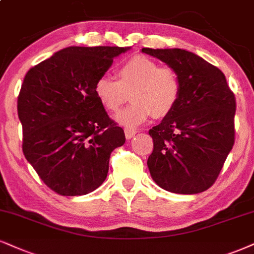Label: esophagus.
I'll use <instances>...</instances> for the list:
<instances>
[{
  "label": "esophagus",
  "instance_id": "34e87169",
  "mask_svg": "<svg viewBox=\"0 0 254 254\" xmlns=\"http://www.w3.org/2000/svg\"><path fill=\"white\" fill-rule=\"evenodd\" d=\"M136 134V130L130 129V128H125V135L127 139H132V137Z\"/></svg>",
  "mask_w": 254,
  "mask_h": 254
}]
</instances>
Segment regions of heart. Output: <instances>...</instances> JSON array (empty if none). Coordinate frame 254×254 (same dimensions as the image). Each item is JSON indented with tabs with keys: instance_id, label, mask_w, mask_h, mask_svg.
<instances>
[{
	"instance_id": "obj_1",
	"label": "heart",
	"mask_w": 254,
	"mask_h": 254,
	"mask_svg": "<svg viewBox=\"0 0 254 254\" xmlns=\"http://www.w3.org/2000/svg\"><path fill=\"white\" fill-rule=\"evenodd\" d=\"M94 94L106 111L117 113L127 101L132 103L117 115L126 127H136L151 115L162 119L177 107L181 81L172 67L161 65L145 55L125 61L118 69V80L102 76L94 84Z\"/></svg>"
}]
</instances>
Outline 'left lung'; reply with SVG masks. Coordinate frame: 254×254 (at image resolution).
I'll list each match as a JSON object with an SVG mask.
<instances>
[{"label": "left lung", "instance_id": "8db88e82", "mask_svg": "<svg viewBox=\"0 0 254 254\" xmlns=\"http://www.w3.org/2000/svg\"><path fill=\"white\" fill-rule=\"evenodd\" d=\"M177 71L181 96L161 124L149 129L147 165L161 189L179 194L208 190L218 179L236 139V96L223 71L184 49L142 48Z\"/></svg>", "mask_w": 254, "mask_h": 254}]
</instances>
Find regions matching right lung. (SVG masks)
Instances as JSON below:
<instances>
[{
  "label": "right lung",
  "instance_id": "1",
  "mask_svg": "<svg viewBox=\"0 0 254 254\" xmlns=\"http://www.w3.org/2000/svg\"><path fill=\"white\" fill-rule=\"evenodd\" d=\"M124 47H68L28 70L17 98L22 151L41 180L65 196L93 192L126 141L94 84Z\"/></svg>",
  "mask_w": 254,
  "mask_h": 254
}]
</instances>
